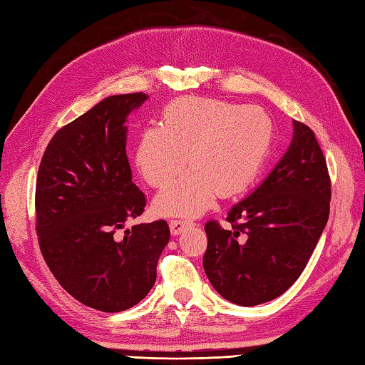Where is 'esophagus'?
Wrapping results in <instances>:
<instances>
[{
    "instance_id": "34e87169",
    "label": "esophagus",
    "mask_w": 365,
    "mask_h": 365,
    "mask_svg": "<svg viewBox=\"0 0 365 365\" xmlns=\"http://www.w3.org/2000/svg\"><path fill=\"white\" fill-rule=\"evenodd\" d=\"M190 221H185V220H169V229H170V234L173 235H178L180 232L190 226Z\"/></svg>"
}]
</instances>
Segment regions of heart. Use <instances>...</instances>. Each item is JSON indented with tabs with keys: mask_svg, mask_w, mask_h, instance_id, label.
I'll use <instances>...</instances> for the list:
<instances>
[{
	"mask_svg": "<svg viewBox=\"0 0 365 365\" xmlns=\"http://www.w3.org/2000/svg\"><path fill=\"white\" fill-rule=\"evenodd\" d=\"M273 120L259 106L212 98L170 103L163 125L145 127L138 139L136 166L153 188L180 180L155 199L161 215L195 216L208 210L216 196L234 197L250 188L273 143Z\"/></svg>",
	"mask_w": 365,
	"mask_h": 365,
	"instance_id": "b5f03b06",
	"label": "heart"
}]
</instances>
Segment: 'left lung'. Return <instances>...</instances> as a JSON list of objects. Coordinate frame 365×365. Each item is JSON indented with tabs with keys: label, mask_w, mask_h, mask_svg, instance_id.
<instances>
[{
	"label": "left lung",
	"mask_w": 365,
	"mask_h": 365,
	"mask_svg": "<svg viewBox=\"0 0 365 365\" xmlns=\"http://www.w3.org/2000/svg\"><path fill=\"white\" fill-rule=\"evenodd\" d=\"M331 177L314 131L294 120L289 150L260 187L227 212V229L205 222L204 269L215 290L257 306L290 289L329 218Z\"/></svg>",
	"instance_id": "obj_1"
}]
</instances>
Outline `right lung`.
I'll list each match as a JSON object with an SVG mask.
<instances>
[{
	"label": "right lung",
	"mask_w": 365,
	"mask_h": 365,
	"mask_svg": "<svg viewBox=\"0 0 365 365\" xmlns=\"http://www.w3.org/2000/svg\"><path fill=\"white\" fill-rule=\"evenodd\" d=\"M145 98L108 97L59 128L37 173L36 232L46 265L68 294L102 312L125 311L150 292L169 242L165 220L118 235L147 204L131 182L123 125Z\"/></svg>",
	"instance_id": "1"
}]
</instances>
